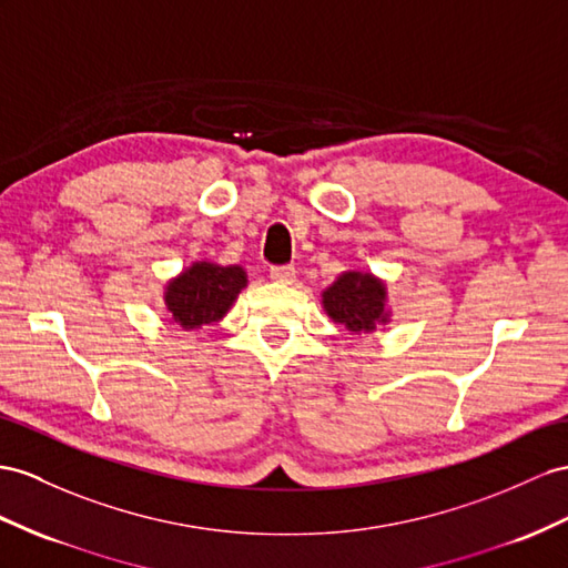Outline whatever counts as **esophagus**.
Here are the masks:
<instances>
[{"label":"esophagus","instance_id":"1","mask_svg":"<svg viewBox=\"0 0 568 568\" xmlns=\"http://www.w3.org/2000/svg\"><path fill=\"white\" fill-rule=\"evenodd\" d=\"M271 278H273L275 283H293V278H295V266H290V264L271 266Z\"/></svg>","mask_w":568,"mask_h":568}]
</instances>
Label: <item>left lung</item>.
Returning <instances> with one entry per match:
<instances>
[{
    "mask_svg": "<svg viewBox=\"0 0 568 568\" xmlns=\"http://www.w3.org/2000/svg\"><path fill=\"white\" fill-rule=\"evenodd\" d=\"M384 283L369 273H343L324 293V310L333 322L353 333L374 331L376 322H386Z\"/></svg>",
    "mask_w": 568,
    "mask_h": 568,
    "instance_id": "8db88e82",
    "label": "left lung"
}]
</instances>
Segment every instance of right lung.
<instances>
[{
  "instance_id": "1",
  "label": "right lung",
  "mask_w": 568,
  "mask_h": 568,
  "mask_svg": "<svg viewBox=\"0 0 568 568\" xmlns=\"http://www.w3.org/2000/svg\"><path fill=\"white\" fill-rule=\"evenodd\" d=\"M246 285L240 266L194 264L168 285L165 302L172 322L182 328H201L217 322Z\"/></svg>"
}]
</instances>
